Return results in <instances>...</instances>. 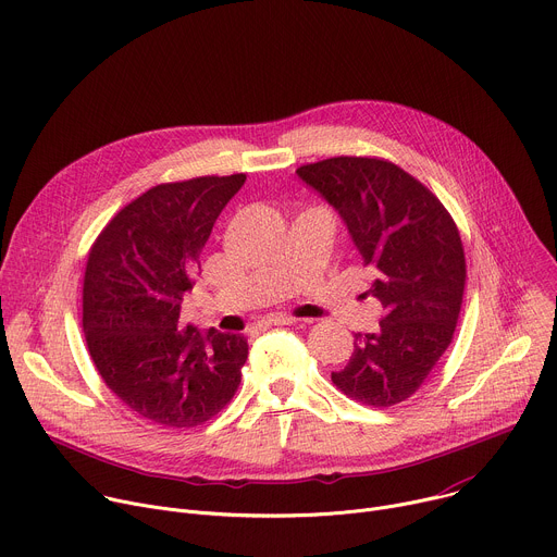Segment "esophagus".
<instances>
[{"label":"esophagus","mask_w":557,"mask_h":557,"mask_svg":"<svg viewBox=\"0 0 557 557\" xmlns=\"http://www.w3.org/2000/svg\"><path fill=\"white\" fill-rule=\"evenodd\" d=\"M298 319H292V317H285V314H270L268 319L261 321V325H296Z\"/></svg>","instance_id":"obj_1"}]
</instances>
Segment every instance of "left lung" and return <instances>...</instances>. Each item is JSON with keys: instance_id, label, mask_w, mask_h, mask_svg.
Instances as JSON below:
<instances>
[{"instance_id": "left-lung-1", "label": "left lung", "mask_w": 557, "mask_h": 557, "mask_svg": "<svg viewBox=\"0 0 557 557\" xmlns=\"http://www.w3.org/2000/svg\"><path fill=\"white\" fill-rule=\"evenodd\" d=\"M298 176L343 216L383 305L376 334H354V354L332 383L369 407L418 392L454 341L467 263L458 225L424 183L381 157H332Z\"/></svg>"}]
</instances>
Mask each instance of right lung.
<instances>
[{
  "label": "right lung",
  "mask_w": 557,
  "mask_h": 557,
  "mask_svg": "<svg viewBox=\"0 0 557 557\" xmlns=\"http://www.w3.org/2000/svg\"><path fill=\"white\" fill-rule=\"evenodd\" d=\"M245 174L161 183L123 206L88 250L82 327L106 387L141 418L188 429L214 418L236 394L247 338L183 327L216 216Z\"/></svg>",
  "instance_id": "obj_1"
}]
</instances>
